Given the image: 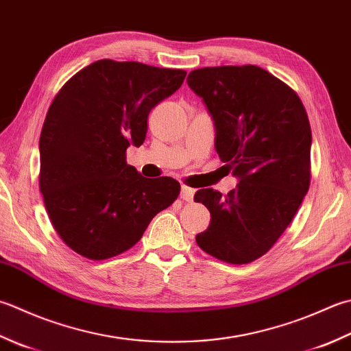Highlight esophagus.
<instances>
[{"instance_id":"esophagus-1","label":"esophagus","mask_w":351,"mask_h":351,"mask_svg":"<svg viewBox=\"0 0 351 351\" xmlns=\"http://www.w3.org/2000/svg\"><path fill=\"white\" fill-rule=\"evenodd\" d=\"M193 196H195V190L191 187H187V185H182L181 187V199L185 202H191L193 201Z\"/></svg>"}]
</instances>
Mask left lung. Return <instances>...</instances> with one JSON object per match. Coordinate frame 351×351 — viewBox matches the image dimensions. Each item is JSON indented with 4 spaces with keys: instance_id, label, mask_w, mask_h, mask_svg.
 I'll return each instance as SVG.
<instances>
[{
    "instance_id": "1",
    "label": "left lung",
    "mask_w": 351,
    "mask_h": 351,
    "mask_svg": "<svg viewBox=\"0 0 351 351\" xmlns=\"http://www.w3.org/2000/svg\"><path fill=\"white\" fill-rule=\"evenodd\" d=\"M189 86L215 121V147L239 178L228 195L201 189L195 202L210 210L199 248L231 265L251 263L269 251L311 185L312 130L298 94L256 65L191 71Z\"/></svg>"
}]
</instances>
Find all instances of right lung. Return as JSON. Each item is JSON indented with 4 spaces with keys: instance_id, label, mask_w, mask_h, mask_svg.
<instances>
[{
    "instance_id": "obj_1",
    "label": "right lung",
    "mask_w": 351,
    "mask_h": 351,
    "mask_svg": "<svg viewBox=\"0 0 351 351\" xmlns=\"http://www.w3.org/2000/svg\"><path fill=\"white\" fill-rule=\"evenodd\" d=\"M184 70L101 59L59 89L39 138V189L64 243L89 260L132 248L181 185L144 178L126 149L146 138L150 109L182 85Z\"/></svg>"
}]
</instances>
